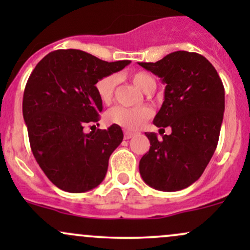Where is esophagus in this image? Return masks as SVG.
I'll list each match as a JSON object with an SVG mask.
<instances>
[{
  "label": "esophagus",
  "instance_id": "esophagus-1",
  "mask_svg": "<svg viewBox=\"0 0 250 250\" xmlns=\"http://www.w3.org/2000/svg\"><path fill=\"white\" fill-rule=\"evenodd\" d=\"M133 135L134 134L129 133V131H125V135H123V137H125V140H129V139H131V137H133Z\"/></svg>",
  "mask_w": 250,
  "mask_h": 250
}]
</instances>
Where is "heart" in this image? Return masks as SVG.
<instances>
[{
	"instance_id": "b5f03b06",
	"label": "heart",
	"mask_w": 250,
	"mask_h": 250,
	"mask_svg": "<svg viewBox=\"0 0 250 250\" xmlns=\"http://www.w3.org/2000/svg\"><path fill=\"white\" fill-rule=\"evenodd\" d=\"M131 81L137 88L145 93H148L151 88L156 85L155 80L145 71H136L130 75ZM117 82L116 75H108L100 79L95 84V90L99 99L103 103H109L113 100L115 94ZM153 115V111L148 107L125 108L122 105L110 108L105 113V121L109 125H119L128 131H135L140 129Z\"/></svg>"
}]
</instances>
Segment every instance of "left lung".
<instances>
[{"label": "left lung", "mask_w": 250, "mask_h": 250, "mask_svg": "<svg viewBox=\"0 0 250 250\" xmlns=\"http://www.w3.org/2000/svg\"><path fill=\"white\" fill-rule=\"evenodd\" d=\"M139 64L166 84L154 125L161 130L171 128L161 140L146 133L150 148L140 160V174L157 190H181L200 179L217 147L225 111L223 83L213 64L197 53L174 51L155 63Z\"/></svg>", "instance_id": "left-lung-1"}]
</instances>
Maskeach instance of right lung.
<instances>
[{"label":"right lung","mask_w":250,"mask_h":250,"mask_svg":"<svg viewBox=\"0 0 250 250\" xmlns=\"http://www.w3.org/2000/svg\"><path fill=\"white\" fill-rule=\"evenodd\" d=\"M130 61L107 62L77 49L51 51L25 84L22 110L36 162L57 188L84 193L104 179L111 153L123 140L110 125L85 134L102 111L95 84Z\"/></svg>","instance_id":"obj_1"}]
</instances>
